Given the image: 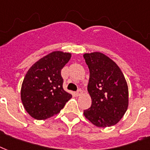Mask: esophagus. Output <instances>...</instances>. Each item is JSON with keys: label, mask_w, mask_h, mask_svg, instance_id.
I'll use <instances>...</instances> for the list:
<instances>
[{"label": "esophagus", "mask_w": 150, "mask_h": 150, "mask_svg": "<svg viewBox=\"0 0 150 150\" xmlns=\"http://www.w3.org/2000/svg\"><path fill=\"white\" fill-rule=\"evenodd\" d=\"M82 92H83V91H82V89H81V88H79L78 90L76 91V96H80L82 94Z\"/></svg>", "instance_id": "1"}]
</instances>
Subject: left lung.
Masks as SVG:
<instances>
[{"label": "left lung", "instance_id": "obj_1", "mask_svg": "<svg viewBox=\"0 0 150 150\" xmlns=\"http://www.w3.org/2000/svg\"><path fill=\"white\" fill-rule=\"evenodd\" d=\"M90 71L88 91L91 105L83 115L99 127L119 122L127 111L128 88L122 71L112 59L100 52L84 54Z\"/></svg>", "mask_w": 150, "mask_h": 150}]
</instances>
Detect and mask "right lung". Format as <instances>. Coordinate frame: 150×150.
I'll list each match as a JSON object with an SVG mask.
<instances>
[{
  "instance_id": "right-lung-1",
  "label": "right lung",
  "mask_w": 150,
  "mask_h": 150,
  "mask_svg": "<svg viewBox=\"0 0 150 150\" xmlns=\"http://www.w3.org/2000/svg\"><path fill=\"white\" fill-rule=\"evenodd\" d=\"M71 54L53 52L28 70L21 88L23 106L31 117L45 120L57 114L72 96L63 89L61 70Z\"/></svg>"
}]
</instances>
